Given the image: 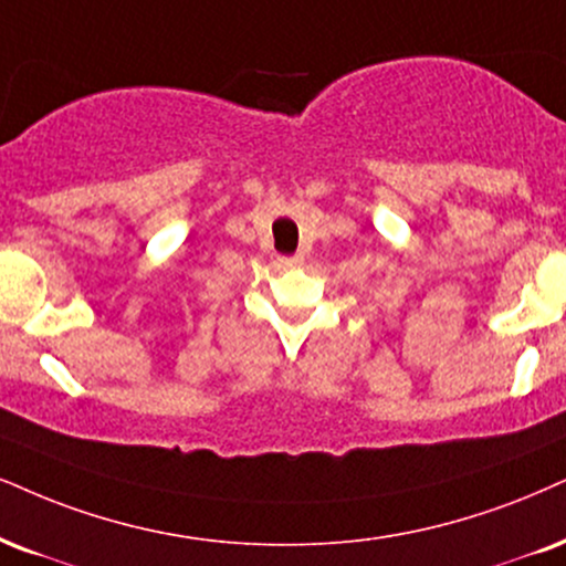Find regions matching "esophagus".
Instances as JSON below:
<instances>
[{
  "label": "esophagus",
  "mask_w": 566,
  "mask_h": 566,
  "mask_svg": "<svg viewBox=\"0 0 566 566\" xmlns=\"http://www.w3.org/2000/svg\"><path fill=\"white\" fill-rule=\"evenodd\" d=\"M281 268H298V264H302V260H298V256H281Z\"/></svg>",
  "instance_id": "34e87169"
}]
</instances>
